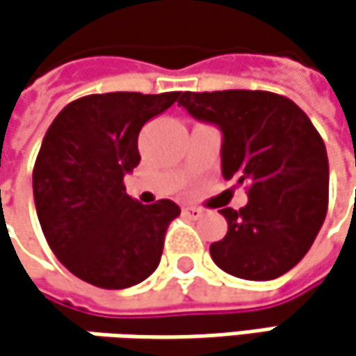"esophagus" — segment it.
<instances>
[{"mask_svg": "<svg viewBox=\"0 0 356 356\" xmlns=\"http://www.w3.org/2000/svg\"><path fill=\"white\" fill-rule=\"evenodd\" d=\"M183 213H185L187 218H191V220H199V218L203 216V211H201L199 207H193V205H187V207H183Z\"/></svg>", "mask_w": 356, "mask_h": 356, "instance_id": "34e87169", "label": "esophagus"}]
</instances>
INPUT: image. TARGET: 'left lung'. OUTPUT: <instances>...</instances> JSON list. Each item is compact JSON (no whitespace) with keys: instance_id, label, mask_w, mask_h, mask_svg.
<instances>
[{"instance_id":"left-lung-1","label":"left lung","mask_w":356,"mask_h":356,"mask_svg":"<svg viewBox=\"0 0 356 356\" xmlns=\"http://www.w3.org/2000/svg\"><path fill=\"white\" fill-rule=\"evenodd\" d=\"M193 118L221 131V173L248 185L227 234L209 252L223 272L274 280L306 256L328 207V157L318 131L290 98L264 90L183 92Z\"/></svg>"}]
</instances>
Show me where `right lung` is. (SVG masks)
Masks as SVG:
<instances>
[{
	"mask_svg": "<svg viewBox=\"0 0 356 356\" xmlns=\"http://www.w3.org/2000/svg\"><path fill=\"white\" fill-rule=\"evenodd\" d=\"M181 92H106L78 98L54 118L33 167V201L56 258L80 280L120 290L157 270L165 232L181 213L161 199L127 195L138 133Z\"/></svg>",
	"mask_w": 356,
	"mask_h": 356,
	"instance_id": "add662e5",
	"label": "right lung"
}]
</instances>
